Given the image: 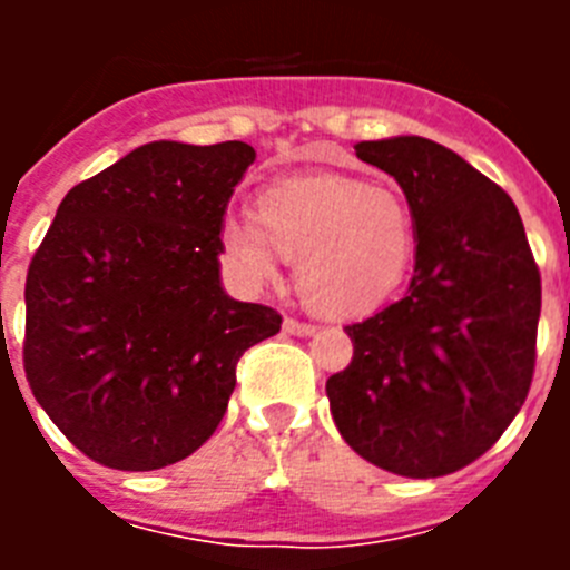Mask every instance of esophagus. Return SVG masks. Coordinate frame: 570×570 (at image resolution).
Segmentation results:
<instances>
[{
    "mask_svg": "<svg viewBox=\"0 0 570 570\" xmlns=\"http://www.w3.org/2000/svg\"><path fill=\"white\" fill-rule=\"evenodd\" d=\"M282 328H285V334H294V336L316 334V325H311V322H299L294 320V316H288V320L282 322Z\"/></svg>",
    "mask_w": 570,
    "mask_h": 570,
    "instance_id": "obj_1",
    "label": "esophagus"
}]
</instances>
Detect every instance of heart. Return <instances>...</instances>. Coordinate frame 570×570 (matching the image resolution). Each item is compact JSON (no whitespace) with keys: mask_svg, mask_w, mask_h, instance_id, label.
I'll list each match as a JSON object with an SVG mask.
<instances>
[{"mask_svg":"<svg viewBox=\"0 0 570 570\" xmlns=\"http://www.w3.org/2000/svg\"><path fill=\"white\" fill-rule=\"evenodd\" d=\"M223 242L234 271L250 285L276 279L279 256H288L314 305L362 314L380 308L405 279L416 223L400 190L320 174L268 188L256 214H230Z\"/></svg>","mask_w":570,"mask_h":570,"instance_id":"heart-1","label":"heart"}]
</instances>
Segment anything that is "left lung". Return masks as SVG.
Returning <instances> with one entry per match:
<instances>
[{
	"mask_svg": "<svg viewBox=\"0 0 570 570\" xmlns=\"http://www.w3.org/2000/svg\"><path fill=\"white\" fill-rule=\"evenodd\" d=\"M416 223L407 294L347 325L354 360L325 382L342 440L382 471L431 480L480 460L520 414L537 362L542 285L520 210L422 136L360 142Z\"/></svg>",
	"mask_w": 570,
	"mask_h": 570,
	"instance_id": "obj_1",
	"label": "left lung"
}]
</instances>
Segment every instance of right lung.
I'll use <instances>...</instances> for the list:
<instances>
[{
    "mask_svg": "<svg viewBox=\"0 0 570 570\" xmlns=\"http://www.w3.org/2000/svg\"><path fill=\"white\" fill-rule=\"evenodd\" d=\"M245 142H148L73 185L30 259L24 376L73 445L116 471L174 465L228 411L236 362L279 334L223 291V223Z\"/></svg>",
    "mask_w": 570,
    "mask_h": 570,
    "instance_id": "obj_1",
    "label": "right lung"
}]
</instances>
